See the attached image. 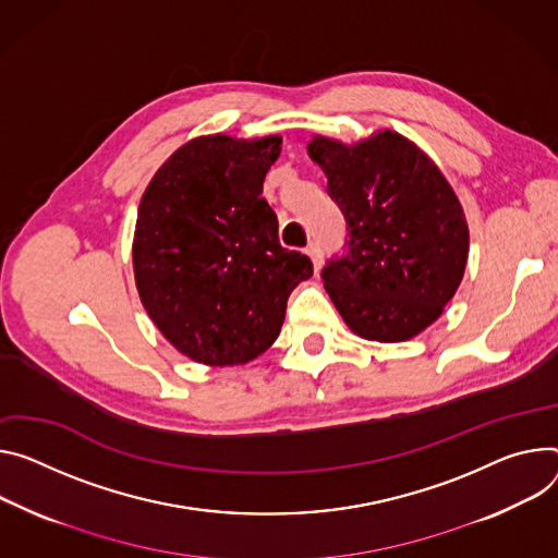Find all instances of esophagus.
Here are the masks:
<instances>
[{
  "mask_svg": "<svg viewBox=\"0 0 558 558\" xmlns=\"http://www.w3.org/2000/svg\"><path fill=\"white\" fill-rule=\"evenodd\" d=\"M307 256L312 258V263H314V269L318 271L320 269V265H323V251H320V244H310L307 246Z\"/></svg>",
  "mask_w": 558,
  "mask_h": 558,
  "instance_id": "esophagus-1",
  "label": "esophagus"
}]
</instances>
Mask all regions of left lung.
<instances>
[{"label":"left lung","instance_id":"left-lung-1","mask_svg":"<svg viewBox=\"0 0 558 558\" xmlns=\"http://www.w3.org/2000/svg\"><path fill=\"white\" fill-rule=\"evenodd\" d=\"M307 150L349 227L347 256L323 269L333 307L365 340H412L440 318L468 267L459 195L421 146L389 129L353 144L314 135Z\"/></svg>","mask_w":558,"mask_h":558}]
</instances>
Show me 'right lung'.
<instances>
[{"mask_svg": "<svg viewBox=\"0 0 558 558\" xmlns=\"http://www.w3.org/2000/svg\"><path fill=\"white\" fill-rule=\"evenodd\" d=\"M280 135H199L175 148L137 207L133 274L142 305L186 359L231 367L278 338L289 293L312 278L282 248L263 182Z\"/></svg>", "mask_w": 558, "mask_h": 558, "instance_id": "add662e5", "label": "right lung"}]
</instances>
